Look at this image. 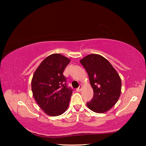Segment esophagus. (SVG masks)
<instances>
[{
	"instance_id": "34e87169",
	"label": "esophagus",
	"mask_w": 146,
	"mask_h": 146,
	"mask_svg": "<svg viewBox=\"0 0 146 146\" xmlns=\"http://www.w3.org/2000/svg\"><path fill=\"white\" fill-rule=\"evenodd\" d=\"M82 85H80V86H79V87L76 89V91H77V92H79V91H81V90H82Z\"/></svg>"
}]
</instances>
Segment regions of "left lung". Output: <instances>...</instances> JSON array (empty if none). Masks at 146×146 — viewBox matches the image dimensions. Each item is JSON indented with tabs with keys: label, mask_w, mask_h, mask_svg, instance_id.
Segmentation results:
<instances>
[{
	"label": "left lung",
	"mask_w": 146,
	"mask_h": 146,
	"mask_svg": "<svg viewBox=\"0 0 146 146\" xmlns=\"http://www.w3.org/2000/svg\"><path fill=\"white\" fill-rule=\"evenodd\" d=\"M80 62L87 71L94 93L87 106L95 113L107 112L120 96L122 82L119 75L107 59L98 54H90Z\"/></svg>",
	"instance_id": "8db88e82"
}]
</instances>
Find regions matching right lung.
<instances>
[{
    "instance_id": "1",
    "label": "right lung",
    "mask_w": 146,
    "mask_h": 146,
    "mask_svg": "<svg viewBox=\"0 0 146 146\" xmlns=\"http://www.w3.org/2000/svg\"><path fill=\"white\" fill-rule=\"evenodd\" d=\"M70 61L61 54H51L42 62L33 74V97L49 116H59L68 108L72 90L66 86L63 72Z\"/></svg>"
}]
</instances>
